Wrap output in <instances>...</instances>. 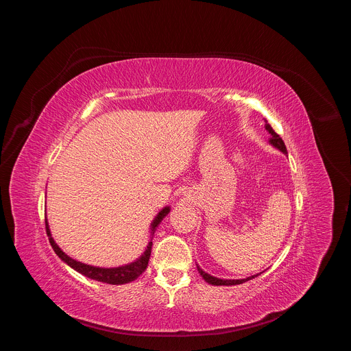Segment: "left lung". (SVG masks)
I'll return each instance as SVG.
<instances>
[{"mask_svg": "<svg viewBox=\"0 0 351 351\" xmlns=\"http://www.w3.org/2000/svg\"><path fill=\"white\" fill-rule=\"evenodd\" d=\"M265 129H267V132L271 134V136H269V144L274 145L275 148H278L279 152H282L283 154H287V149H286V145H285L283 140L280 138V136H279L278 133H275V130L271 128V125L267 122V119H265ZM197 269H198V274L203 276V279H204L207 283L214 285V286H234V285H241V283H244V282H247V280H252V279L257 278L258 275H261V272H260V274H257V275L248 276V278H245V279H221V278H215V276H211L210 274L204 272L198 265H197Z\"/></svg>", "mask_w": 351, "mask_h": 351, "instance_id": "8db88e82", "label": "left lung"}]
</instances>
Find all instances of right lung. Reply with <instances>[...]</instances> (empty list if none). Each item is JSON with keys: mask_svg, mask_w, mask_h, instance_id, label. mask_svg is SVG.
I'll return each instance as SVG.
<instances>
[{"mask_svg": "<svg viewBox=\"0 0 351 351\" xmlns=\"http://www.w3.org/2000/svg\"><path fill=\"white\" fill-rule=\"evenodd\" d=\"M171 211V207L167 206L164 207L158 214L157 217L153 219L152 222V226H149V233H152V240L148 241L147 244V248L145 252L133 263H129L126 265H121V267H114V268H101V267H94V265H87V264H83L80 261H76L73 260L72 257H69L68 254H65L61 247L56 243V240L53 239V234H51V230H49V225H48V221L45 219V229H47V234H48V240L49 243H51L53 248L56 254L66 264L69 265L71 268H73L76 272L90 278V279H94V280H98V282H103V283H108V285H123V283H129L134 279H137L147 268L148 265V260H149V256H152V247H153V236H154V232L156 229L158 228V225L161 223V221L169 214Z\"/></svg>", "mask_w": 351, "mask_h": 351, "instance_id": "1", "label": "right lung"}]
</instances>
